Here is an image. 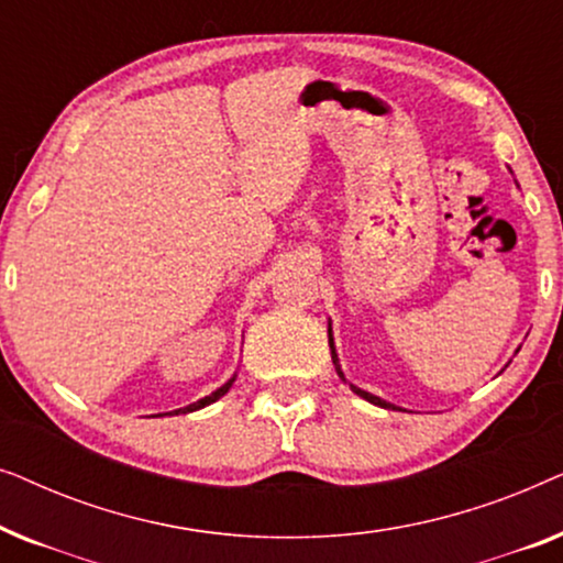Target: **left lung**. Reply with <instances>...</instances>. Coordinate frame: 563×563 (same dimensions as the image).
I'll return each mask as SVG.
<instances>
[{
	"instance_id": "left-lung-1",
	"label": "left lung",
	"mask_w": 563,
	"mask_h": 563,
	"mask_svg": "<svg viewBox=\"0 0 563 563\" xmlns=\"http://www.w3.org/2000/svg\"><path fill=\"white\" fill-rule=\"evenodd\" d=\"M518 184V181H515ZM328 343H330V356H333V366H335V372H338V376H341V379L349 384V387L356 391L358 397H364L366 402H372V405H376V407H384V410H402V407H397V405H391V402H387V399H382V397H376V395H372V391H366V389H361V387H356V384H351L349 379H345V374H343V368H341V358H338V353H335V341H333V322L328 320ZM520 351V349H518Z\"/></svg>"
}]
</instances>
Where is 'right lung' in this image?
<instances>
[{
  "mask_svg": "<svg viewBox=\"0 0 563 563\" xmlns=\"http://www.w3.org/2000/svg\"><path fill=\"white\" fill-rule=\"evenodd\" d=\"M233 382H235V374L230 376V379L222 384V387H218L212 391V395H207V397H202V399H197V402H191V405H187V407H179V410H174V412H168V415H187V412H197V410H202V407H207V405H212V402H218L220 397H225L228 391H230V387H233Z\"/></svg>",
  "mask_w": 563,
  "mask_h": 563,
  "instance_id": "right-lung-1",
  "label": "right lung"
}]
</instances>
